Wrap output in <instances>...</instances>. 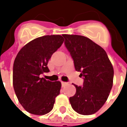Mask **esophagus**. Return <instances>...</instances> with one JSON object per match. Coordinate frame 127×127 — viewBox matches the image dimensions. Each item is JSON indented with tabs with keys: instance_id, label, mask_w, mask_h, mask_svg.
Returning a JSON list of instances; mask_svg holds the SVG:
<instances>
[{
	"instance_id": "obj_1",
	"label": "esophagus",
	"mask_w": 127,
	"mask_h": 127,
	"mask_svg": "<svg viewBox=\"0 0 127 127\" xmlns=\"http://www.w3.org/2000/svg\"><path fill=\"white\" fill-rule=\"evenodd\" d=\"M67 84H68V83L64 82V81H61V85H62V87H65Z\"/></svg>"
}]
</instances>
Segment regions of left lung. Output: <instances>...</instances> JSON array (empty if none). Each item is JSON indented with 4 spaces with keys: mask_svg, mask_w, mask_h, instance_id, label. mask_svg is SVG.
<instances>
[{
    "mask_svg": "<svg viewBox=\"0 0 127 127\" xmlns=\"http://www.w3.org/2000/svg\"><path fill=\"white\" fill-rule=\"evenodd\" d=\"M65 46L73 60L75 69L81 72L83 85H74L76 93L69 98L78 114L93 115L107 101L113 85L114 69L106 51L88 37L63 34Z\"/></svg>",
    "mask_w": 127,
    "mask_h": 127,
    "instance_id": "obj_1",
    "label": "left lung"
}]
</instances>
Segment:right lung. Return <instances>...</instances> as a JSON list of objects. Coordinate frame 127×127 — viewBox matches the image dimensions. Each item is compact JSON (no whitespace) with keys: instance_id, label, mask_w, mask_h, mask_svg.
Here are the masks:
<instances>
[{"instance_id":"obj_1","label":"right lung","mask_w":127,"mask_h":127,"mask_svg":"<svg viewBox=\"0 0 127 127\" xmlns=\"http://www.w3.org/2000/svg\"><path fill=\"white\" fill-rule=\"evenodd\" d=\"M64 41L61 35L36 38L23 46L15 59L13 88L20 103L31 114L49 112L60 93L61 82L46 81L40 75L49 71V60Z\"/></svg>"}]
</instances>
